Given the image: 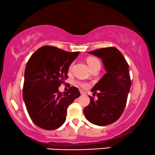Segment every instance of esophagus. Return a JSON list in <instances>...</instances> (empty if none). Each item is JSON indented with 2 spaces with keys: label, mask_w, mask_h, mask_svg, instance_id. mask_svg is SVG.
Wrapping results in <instances>:
<instances>
[{
  "label": "esophagus",
  "mask_w": 155,
  "mask_h": 155,
  "mask_svg": "<svg viewBox=\"0 0 155 155\" xmlns=\"http://www.w3.org/2000/svg\"><path fill=\"white\" fill-rule=\"evenodd\" d=\"M80 94H81V95H85V92H84V91H82V90H80Z\"/></svg>",
  "instance_id": "obj_1"
}]
</instances>
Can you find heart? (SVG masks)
<instances>
[{"instance_id": "heart-1", "label": "heart", "mask_w": 155, "mask_h": 155, "mask_svg": "<svg viewBox=\"0 0 155 155\" xmlns=\"http://www.w3.org/2000/svg\"><path fill=\"white\" fill-rule=\"evenodd\" d=\"M97 63H100L99 60H98L97 58H94V57H90L89 58H87V63L88 65H90V68H92V66L95 65V64ZM71 66H70V68H71ZM79 84L83 88H87L88 86H89V85H88L87 82H79Z\"/></svg>"}]
</instances>
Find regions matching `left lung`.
Listing matches in <instances>:
<instances>
[{
    "mask_svg": "<svg viewBox=\"0 0 155 155\" xmlns=\"http://www.w3.org/2000/svg\"><path fill=\"white\" fill-rule=\"evenodd\" d=\"M89 53L101 58L107 73L92 89L98 100L95 101L90 96V102L84 109V114L92 124L107 125L117 121L125 107L132 84L129 66L116 48H100Z\"/></svg>",
    "mask_w": 155,
    "mask_h": 155,
    "instance_id": "1",
    "label": "left lung"
}]
</instances>
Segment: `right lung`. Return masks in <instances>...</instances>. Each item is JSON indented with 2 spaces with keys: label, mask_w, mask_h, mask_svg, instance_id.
<instances>
[{
  "label": "right lung",
  "mask_w": 155,
  "mask_h": 155,
  "mask_svg": "<svg viewBox=\"0 0 155 155\" xmlns=\"http://www.w3.org/2000/svg\"><path fill=\"white\" fill-rule=\"evenodd\" d=\"M79 53L45 45L37 50L28 61L23 100L32 121L39 127L53 130L63 125L68 106L80 97L75 87H70L63 94L58 90L68 78L70 64Z\"/></svg>",
  "instance_id": "right-lung-1"
}]
</instances>
